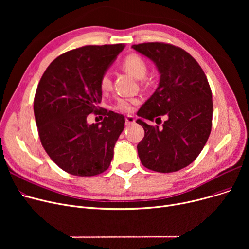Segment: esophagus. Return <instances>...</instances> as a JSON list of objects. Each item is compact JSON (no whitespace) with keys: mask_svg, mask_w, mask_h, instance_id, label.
<instances>
[{"mask_svg":"<svg viewBox=\"0 0 249 249\" xmlns=\"http://www.w3.org/2000/svg\"><path fill=\"white\" fill-rule=\"evenodd\" d=\"M125 120H126V125H127V126H129V125H131V124L135 123V118H134L132 115H128V116H126Z\"/></svg>","mask_w":249,"mask_h":249,"instance_id":"34e87169","label":"esophagus"}]
</instances>
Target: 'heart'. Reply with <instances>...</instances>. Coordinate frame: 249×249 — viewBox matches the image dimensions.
Segmentation results:
<instances>
[{
    "label": "heart",
    "instance_id": "b5f03b06",
    "mask_svg": "<svg viewBox=\"0 0 249 249\" xmlns=\"http://www.w3.org/2000/svg\"><path fill=\"white\" fill-rule=\"evenodd\" d=\"M121 67L127 73L136 78V80H142V78H144L147 71L146 62L137 54L128 55L122 61ZM100 88L103 91H108L111 89L112 82L111 77L108 73H105L102 75L100 80ZM136 104L137 100L135 99H120L116 105V109L121 112H131L133 110L134 105Z\"/></svg>",
    "mask_w": 249,
    "mask_h": 249
}]
</instances>
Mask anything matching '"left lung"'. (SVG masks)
I'll list each match as a JSON object with an SVG mask.
<instances>
[{"label": "left lung", "mask_w": 249, "mask_h": 249, "mask_svg": "<svg viewBox=\"0 0 249 249\" xmlns=\"http://www.w3.org/2000/svg\"><path fill=\"white\" fill-rule=\"evenodd\" d=\"M149 58L160 73V83L142 105L136 123L144 129L138 143L141 163L159 173H174L192 163L204 148L212 128V91L199 63L179 47L149 42L131 46ZM163 126H151L144 119Z\"/></svg>", "instance_id": "1"}]
</instances>
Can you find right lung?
I'll use <instances>...</instances> for the list:
<instances>
[{
  "instance_id": "add662e5",
  "label": "right lung",
  "mask_w": 249,
  "mask_h": 249,
  "mask_svg": "<svg viewBox=\"0 0 249 249\" xmlns=\"http://www.w3.org/2000/svg\"><path fill=\"white\" fill-rule=\"evenodd\" d=\"M124 44L88 45L65 52L44 71L34 98L42 146L61 169L91 177L109 167L125 126L123 115L103 109L104 120L89 124L102 100L100 80Z\"/></svg>"
}]
</instances>
